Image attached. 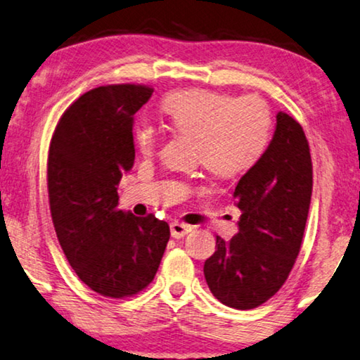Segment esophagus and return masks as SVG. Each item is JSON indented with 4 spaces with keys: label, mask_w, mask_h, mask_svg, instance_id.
<instances>
[{
    "label": "esophagus",
    "mask_w": 360,
    "mask_h": 360,
    "mask_svg": "<svg viewBox=\"0 0 360 360\" xmlns=\"http://www.w3.org/2000/svg\"><path fill=\"white\" fill-rule=\"evenodd\" d=\"M191 229H193V226H190V224H185L180 221H174L170 224V233L174 238H181L188 232H191Z\"/></svg>",
    "instance_id": "1"
}]
</instances>
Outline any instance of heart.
<instances>
[{"mask_svg": "<svg viewBox=\"0 0 360 360\" xmlns=\"http://www.w3.org/2000/svg\"><path fill=\"white\" fill-rule=\"evenodd\" d=\"M160 112L170 128L195 138V159L221 179L247 174L269 148L273 113L258 96H233L211 89H181L167 94ZM134 146L144 158L158 153L162 133L149 122L134 128Z\"/></svg>", "mask_w": 360, "mask_h": 360, "instance_id": "obj_1", "label": "heart"}]
</instances>
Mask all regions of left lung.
Segmentation results:
<instances>
[{
    "instance_id": "8db88e82",
    "label": "left lung",
    "mask_w": 360,
    "mask_h": 360,
    "mask_svg": "<svg viewBox=\"0 0 360 360\" xmlns=\"http://www.w3.org/2000/svg\"><path fill=\"white\" fill-rule=\"evenodd\" d=\"M273 141L263 159L236 186L242 216L231 240L216 236L205 263L210 290L224 305L250 310L283 288L300 252L309 216L314 169L300 123L276 115Z\"/></svg>"
}]
</instances>
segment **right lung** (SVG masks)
I'll list each match as a JSON object with an SVG mask.
<instances>
[{"label": "right lung", "mask_w": 360, "mask_h": 360, "mask_svg": "<svg viewBox=\"0 0 360 360\" xmlns=\"http://www.w3.org/2000/svg\"><path fill=\"white\" fill-rule=\"evenodd\" d=\"M154 89L96 87L71 103L50 141L46 185L65 257L86 285L123 299L153 283L170 238L165 221L118 210L117 186L134 164L133 117Z\"/></svg>", "instance_id": "1"}]
</instances>
